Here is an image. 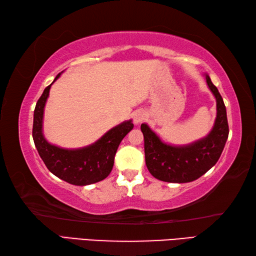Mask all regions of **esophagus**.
Returning <instances> with one entry per match:
<instances>
[{
	"mask_svg": "<svg viewBox=\"0 0 256 256\" xmlns=\"http://www.w3.org/2000/svg\"><path fill=\"white\" fill-rule=\"evenodd\" d=\"M144 118H146V114L142 110H138L134 114V123L136 124H140L141 122H144Z\"/></svg>",
	"mask_w": 256,
	"mask_h": 256,
	"instance_id": "obj_1",
	"label": "esophagus"
}]
</instances>
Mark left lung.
Returning <instances> with one entry per match:
<instances>
[{
  "label": "left lung",
  "mask_w": 256,
  "mask_h": 256,
  "mask_svg": "<svg viewBox=\"0 0 256 256\" xmlns=\"http://www.w3.org/2000/svg\"><path fill=\"white\" fill-rule=\"evenodd\" d=\"M206 84L216 100V118L206 138L186 146L164 144L146 123L141 124L144 138L146 164L150 174L168 183H188L201 177L218 162L228 138L227 112L222 94L206 74Z\"/></svg>",
  "instance_id": "8db88e82"
}]
</instances>
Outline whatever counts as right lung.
<instances>
[{
    "mask_svg": "<svg viewBox=\"0 0 256 256\" xmlns=\"http://www.w3.org/2000/svg\"><path fill=\"white\" fill-rule=\"evenodd\" d=\"M46 86L34 112L32 138L38 154L50 172L72 185L84 186L105 180L114 166V158L120 141L133 128L132 120H125L110 128L94 144L80 149H63L50 144L42 134V118L50 86Z\"/></svg>",
    "mask_w": 256,
    "mask_h": 256,
    "instance_id": "1",
    "label": "right lung"
}]
</instances>
